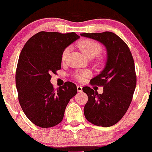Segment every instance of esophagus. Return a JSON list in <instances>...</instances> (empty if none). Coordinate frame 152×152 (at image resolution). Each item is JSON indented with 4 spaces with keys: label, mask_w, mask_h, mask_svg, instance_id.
<instances>
[{
    "label": "esophagus",
    "mask_w": 152,
    "mask_h": 152,
    "mask_svg": "<svg viewBox=\"0 0 152 152\" xmlns=\"http://www.w3.org/2000/svg\"><path fill=\"white\" fill-rule=\"evenodd\" d=\"M77 91H79V92H81V91H82V86L78 85V86H77Z\"/></svg>",
    "instance_id": "obj_1"
}]
</instances>
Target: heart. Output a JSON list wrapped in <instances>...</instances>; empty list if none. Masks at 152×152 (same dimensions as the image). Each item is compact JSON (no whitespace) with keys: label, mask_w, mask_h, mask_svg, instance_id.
<instances>
[{"label":"heart","mask_w":152,"mask_h":152,"mask_svg":"<svg viewBox=\"0 0 152 152\" xmlns=\"http://www.w3.org/2000/svg\"><path fill=\"white\" fill-rule=\"evenodd\" d=\"M79 48L85 56L89 58L95 57L102 51V46L97 42L92 40V39H84V40L80 42L79 43ZM68 52H69L68 47L63 50L62 56H61L63 61L66 59V56L68 54ZM88 75H89V73L86 72V71H84V72L77 73L76 76H77L78 79L83 80L85 76H88Z\"/></svg>","instance_id":"b5f03b06"}]
</instances>
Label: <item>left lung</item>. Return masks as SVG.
Instances as JSON below:
<instances>
[{
    "instance_id": "8db88e82",
    "label": "left lung",
    "mask_w": 152,
    "mask_h": 152,
    "mask_svg": "<svg viewBox=\"0 0 152 152\" xmlns=\"http://www.w3.org/2000/svg\"><path fill=\"white\" fill-rule=\"evenodd\" d=\"M81 36L99 41L105 46L107 59L104 69L90 81L103 86L102 94L89 86L83 87L88 96L84 113L92 124L110 127L116 124L127 112L136 86L133 58L126 43L115 33H83Z\"/></svg>"
}]
</instances>
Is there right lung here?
I'll use <instances>...</instances> for the list:
<instances>
[{
  "mask_svg": "<svg viewBox=\"0 0 152 152\" xmlns=\"http://www.w3.org/2000/svg\"><path fill=\"white\" fill-rule=\"evenodd\" d=\"M79 37L75 32L39 31L20 53L16 72L19 104L29 121L39 127L59 124L68 103L77 93L76 84L70 81L55 89L50 74L61 68L63 50Z\"/></svg>",
  "mask_w": 152,
  "mask_h": 152,
  "instance_id": "1",
  "label": "right lung"
}]
</instances>
